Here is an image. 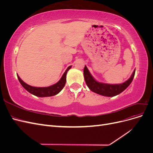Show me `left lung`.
I'll use <instances>...</instances> for the list:
<instances>
[{"label":"left lung","instance_id":"left-lung-1","mask_svg":"<svg viewBox=\"0 0 153 153\" xmlns=\"http://www.w3.org/2000/svg\"><path fill=\"white\" fill-rule=\"evenodd\" d=\"M135 69L133 72L131 76L128 80L121 84H105L96 81L92 77L91 74L86 66L84 69V75L87 85L89 89L96 94L107 97H113L121 93L126 88L130 85L134 76H135Z\"/></svg>","mask_w":153,"mask_h":153}]
</instances>
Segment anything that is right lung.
I'll list each match as a JSON object with an SVG mask.
<instances>
[{
    "label": "right lung",
    "mask_w": 153,
    "mask_h": 153,
    "mask_svg": "<svg viewBox=\"0 0 153 153\" xmlns=\"http://www.w3.org/2000/svg\"><path fill=\"white\" fill-rule=\"evenodd\" d=\"M71 68V66H69L63 74L60 80L52 85L46 87H32L28 84H27L23 81L20 76L17 75L18 80H19L21 85L24 87L25 89L27 91L29 92L30 94L36 96L38 97H49V96H53L57 94L59 92H61V90L63 89V87L65 85L66 82V74L67 72L69 69Z\"/></svg>",
    "instance_id": "right-lung-1"
}]
</instances>
